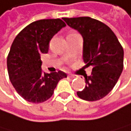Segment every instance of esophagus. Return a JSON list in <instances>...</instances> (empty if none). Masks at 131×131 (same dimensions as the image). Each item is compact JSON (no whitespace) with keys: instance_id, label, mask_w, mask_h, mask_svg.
I'll return each instance as SVG.
<instances>
[{"instance_id":"1","label":"esophagus","mask_w":131,"mask_h":131,"mask_svg":"<svg viewBox=\"0 0 131 131\" xmlns=\"http://www.w3.org/2000/svg\"><path fill=\"white\" fill-rule=\"evenodd\" d=\"M68 77H70V78H72H72H75V77H76L74 75H72V74H68Z\"/></svg>"}]
</instances>
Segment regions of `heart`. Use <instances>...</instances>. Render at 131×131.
<instances>
[{"label": "heart", "instance_id": "b5f03b06", "mask_svg": "<svg viewBox=\"0 0 131 131\" xmlns=\"http://www.w3.org/2000/svg\"><path fill=\"white\" fill-rule=\"evenodd\" d=\"M71 34H72V33H71Z\"/></svg>", "mask_w": 131, "mask_h": 131}]
</instances>
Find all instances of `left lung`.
<instances>
[{
  "label": "left lung",
  "mask_w": 131,
  "mask_h": 131,
  "mask_svg": "<svg viewBox=\"0 0 131 131\" xmlns=\"http://www.w3.org/2000/svg\"><path fill=\"white\" fill-rule=\"evenodd\" d=\"M66 24L83 38V60L91 66L90 76H85L84 90L77 91L79 98L96 101L113 89L123 70V48L114 32L104 23L90 17L63 18Z\"/></svg>",
  "instance_id": "1"
}]
</instances>
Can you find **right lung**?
<instances>
[{
    "mask_svg": "<svg viewBox=\"0 0 131 131\" xmlns=\"http://www.w3.org/2000/svg\"><path fill=\"white\" fill-rule=\"evenodd\" d=\"M66 26L59 19H41L24 27L14 38L7 57L9 80L25 100L38 104L52 96L58 82L67 77L62 71L44 72L41 55L47 54L50 41Z\"/></svg>",
    "mask_w": 131,
    "mask_h": 131,
    "instance_id": "obj_1",
    "label": "right lung"
}]
</instances>
